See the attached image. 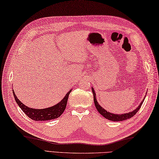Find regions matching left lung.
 <instances>
[{"instance_id": "left-lung-1", "label": "left lung", "mask_w": 159, "mask_h": 159, "mask_svg": "<svg viewBox=\"0 0 159 159\" xmlns=\"http://www.w3.org/2000/svg\"><path fill=\"white\" fill-rule=\"evenodd\" d=\"M92 92H93V94L95 106V107H96L98 111L100 113L102 116H103L104 118L108 119V120H111V121H122V120H125L131 118V117H133L134 115H135L136 113L138 112V111L140 109L143 101H144V100H145V98L143 99V101L140 102V105L138 107V108H136L135 110L133 111L127 113H124V114H114V113H111L107 111L105 109H103L102 107H100V104L98 103L96 98H95V93L93 88H92Z\"/></svg>"}]
</instances>
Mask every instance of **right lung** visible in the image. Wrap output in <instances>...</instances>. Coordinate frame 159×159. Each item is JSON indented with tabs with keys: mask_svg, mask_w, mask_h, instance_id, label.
<instances>
[{
	"mask_svg": "<svg viewBox=\"0 0 159 159\" xmlns=\"http://www.w3.org/2000/svg\"><path fill=\"white\" fill-rule=\"evenodd\" d=\"M13 91V95L14 96V99L16 100V103L19 107L32 120H34L36 121H43V120H53L55 118H57L58 117L60 116L63 113H64V110L66 109L67 104V101L68 98V95H69L70 93L71 92V90L68 91V93L66 95L64 98L60 102L57 104L56 105L46 108V109H32V108H29L20 102L16 95H15V93Z\"/></svg>",
	"mask_w": 159,
	"mask_h": 159,
	"instance_id": "add662e5",
	"label": "right lung"
}]
</instances>
